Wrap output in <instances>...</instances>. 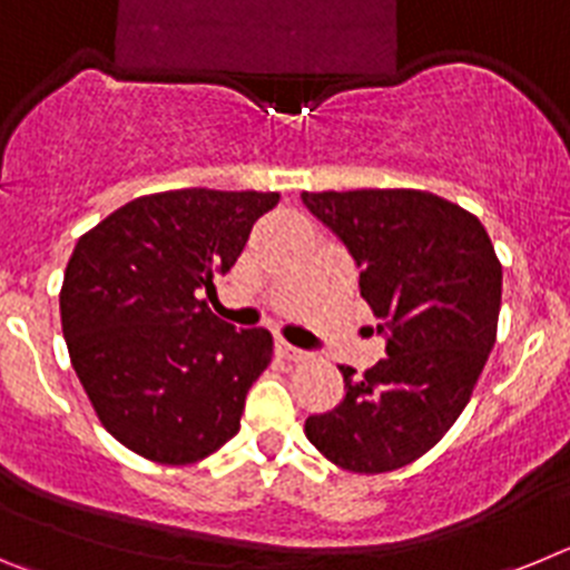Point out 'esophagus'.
Returning a JSON list of instances; mask_svg holds the SVG:
<instances>
[{
	"instance_id": "34e87169",
	"label": "esophagus",
	"mask_w": 570,
	"mask_h": 570,
	"mask_svg": "<svg viewBox=\"0 0 570 570\" xmlns=\"http://www.w3.org/2000/svg\"><path fill=\"white\" fill-rule=\"evenodd\" d=\"M274 347H276V354H279L282 360H291V362H305V360H311L308 351H302V347L291 345V342H285V340H282V336H276Z\"/></svg>"
}]
</instances>
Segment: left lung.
Masks as SVG:
<instances>
[{
    "instance_id": "1",
    "label": "left lung",
    "mask_w": 570,
    "mask_h": 570,
    "mask_svg": "<svg viewBox=\"0 0 570 570\" xmlns=\"http://www.w3.org/2000/svg\"><path fill=\"white\" fill-rule=\"evenodd\" d=\"M302 203L354 256L385 360L340 365L345 396L305 436L345 471L420 460L462 414L497 342L502 265L473 214L428 190H322Z\"/></svg>"
}]
</instances>
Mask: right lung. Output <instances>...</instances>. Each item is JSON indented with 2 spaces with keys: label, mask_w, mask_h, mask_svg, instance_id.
I'll list each match as a JSON object with an SVG mask.
<instances>
[{
  "label": "right lung",
  "mask_w": 570,
  "mask_h": 570,
  "mask_svg": "<svg viewBox=\"0 0 570 570\" xmlns=\"http://www.w3.org/2000/svg\"><path fill=\"white\" fill-rule=\"evenodd\" d=\"M276 203L259 190H165L77 242L59 294L70 362L102 425L145 460L196 462L239 431L274 340L236 331L203 296Z\"/></svg>",
  "instance_id": "add662e5"
}]
</instances>
